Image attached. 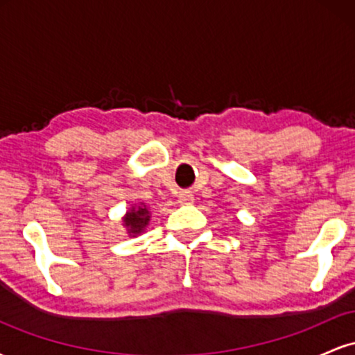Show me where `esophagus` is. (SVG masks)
I'll use <instances>...</instances> for the list:
<instances>
[{"label":"esophagus","instance_id":"34e87169","mask_svg":"<svg viewBox=\"0 0 355 355\" xmlns=\"http://www.w3.org/2000/svg\"><path fill=\"white\" fill-rule=\"evenodd\" d=\"M178 203L180 205H190V203H193V193L190 190L178 191Z\"/></svg>","mask_w":355,"mask_h":355}]
</instances>
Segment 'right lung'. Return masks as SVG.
<instances>
[{
	"mask_svg": "<svg viewBox=\"0 0 355 355\" xmlns=\"http://www.w3.org/2000/svg\"><path fill=\"white\" fill-rule=\"evenodd\" d=\"M150 222V211L146 209L145 205H140V207H133L132 210L126 211V215L123 217V225L126 227V230H128L130 235H135L141 234V232L145 230V227L148 225Z\"/></svg>",
	"mask_w": 355,
	"mask_h": 355,
	"instance_id": "add662e5",
	"label": "right lung"
}]
</instances>
